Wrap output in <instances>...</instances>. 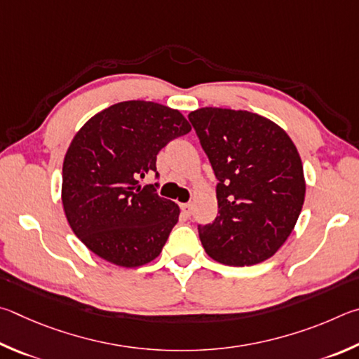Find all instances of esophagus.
I'll return each instance as SVG.
<instances>
[{
    "mask_svg": "<svg viewBox=\"0 0 359 359\" xmlns=\"http://www.w3.org/2000/svg\"><path fill=\"white\" fill-rule=\"evenodd\" d=\"M180 208H181V211H183L184 216H191V212H192L191 203H180Z\"/></svg>",
    "mask_w": 359,
    "mask_h": 359,
    "instance_id": "esophagus-1",
    "label": "esophagus"
}]
</instances>
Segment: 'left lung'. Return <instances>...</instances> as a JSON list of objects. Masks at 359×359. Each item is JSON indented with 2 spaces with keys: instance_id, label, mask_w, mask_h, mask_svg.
Wrapping results in <instances>:
<instances>
[{
  "instance_id": "left-lung-1",
  "label": "left lung",
  "mask_w": 359,
  "mask_h": 359,
  "mask_svg": "<svg viewBox=\"0 0 359 359\" xmlns=\"http://www.w3.org/2000/svg\"><path fill=\"white\" fill-rule=\"evenodd\" d=\"M187 118L217 178V217L198 225L206 254L229 266L269 259L304 203L297 147L278 124L246 110L205 107Z\"/></svg>"
}]
</instances>
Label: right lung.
I'll list each match as a JSON object with an SVG mask.
<instances>
[{
  "label": "right lung",
  "mask_w": 359,
  "mask_h": 359,
  "mask_svg": "<svg viewBox=\"0 0 359 359\" xmlns=\"http://www.w3.org/2000/svg\"><path fill=\"white\" fill-rule=\"evenodd\" d=\"M191 132L178 110L126 100L94 115L69 147L62 163V206L85 246L118 266L135 268L161 254L180 208L140 186L154 173L159 151Z\"/></svg>",
  "instance_id": "right-lung-1"
}]
</instances>
